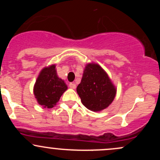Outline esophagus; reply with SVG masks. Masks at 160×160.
<instances>
[{"instance_id": "esophagus-1", "label": "esophagus", "mask_w": 160, "mask_h": 160, "mask_svg": "<svg viewBox=\"0 0 160 160\" xmlns=\"http://www.w3.org/2000/svg\"><path fill=\"white\" fill-rule=\"evenodd\" d=\"M76 84L74 82H70L69 83V87L71 88V89H75L76 88Z\"/></svg>"}]
</instances>
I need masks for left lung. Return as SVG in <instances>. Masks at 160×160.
I'll return each mask as SVG.
<instances>
[{
    "instance_id": "1",
    "label": "left lung",
    "mask_w": 160,
    "mask_h": 160,
    "mask_svg": "<svg viewBox=\"0 0 160 160\" xmlns=\"http://www.w3.org/2000/svg\"><path fill=\"white\" fill-rule=\"evenodd\" d=\"M77 92L86 108L92 111H100L112 103L117 89L100 65L89 63L84 69Z\"/></svg>"
}]
</instances>
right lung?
Wrapping results in <instances>:
<instances>
[{
	"mask_svg": "<svg viewBox=\"0 0 160 160\" xmlns=\"http://www.w3.org/2000/svg\"><path fill=\"white\" fill-rule=\"evenodd\" d=\"M68 86L57 75L56 65L44 68L37 79L34 94L38 104L43 108H52L67 90Z\"/></svg>",
	"mask_w": 160,
	"mask_h": 160,
	"instance_id": "obj_1",
	"label": "right lung"
}]
</instances>
